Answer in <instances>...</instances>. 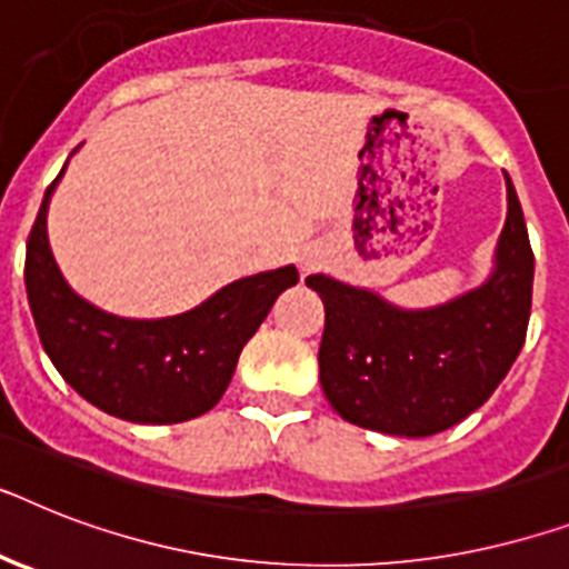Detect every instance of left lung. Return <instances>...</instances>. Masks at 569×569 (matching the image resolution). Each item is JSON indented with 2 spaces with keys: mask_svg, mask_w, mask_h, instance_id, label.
<instances>
[{
  "mask_svg": "<svg viewBox=\"0 0 569 569\" xmlns=\"http://www.w3.org/2000/svg\"><path fill=\"white\" fill-rule=\"evenodd\" d=\"M509 216L482 286L429 309H400L327 274L307 286L325 300L321 389L350 423L427 438L477 412L506 380L532 312L535 253L515 183Z\"/></svg>",
  "mask_w": 569,
  "mask_h": 569,
  "instance_id": "left-lung-1",
  "label": "left lung"
}]
</instances>
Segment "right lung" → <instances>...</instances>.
I'll list each match as a JSON object with an SVG mask.
<instances>
[{
  "label": "right lung",
  "instance_id": "right-lung-1",
  "mask_svg": "<svg viewBox=\"0 0 569 569\" xmlns=\"http://www.w3.org/2000/svg\"><path fill=\"white\" fill-rule=\"evenodd\" d=\"M63 169L46 189L26 244V292L43 350L78 395L113 418L180 423L210 412L248 339L280 292L298 283V269L283 266L233 280L201 307L172 318L110 316L69 289L49 248L46 212Z\"/></svg>",
  "mask_w": 569,
  "mask_h": 569
}]
</instances>
